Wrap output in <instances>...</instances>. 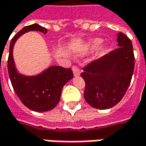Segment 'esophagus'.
<instances>
[{
  "label": "esophagus",
  "instance_id": "esophagus-1",
  "mask_svg": "<svg viewBox=\"0 0 146 146\" xmlns=\"http://www.w3.org/2000/svg\"><path fill=\"white\" fill-rule=\"evenodd\" d=\"M73 73L74 77H77V76L80 75V69L74 66V67H73Z\"/></svg>",
  "mask_w": 146,
  "mask_h": 146
}]
</instances>
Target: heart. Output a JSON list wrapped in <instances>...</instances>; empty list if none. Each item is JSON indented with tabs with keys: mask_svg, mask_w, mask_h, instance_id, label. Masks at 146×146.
<instances>
[{
	"mask_svg": "<svg viewBox=\"0 0 146 146\" xmlns=\"http://www.w3.org/2000/svg\"><path fill=\"white\" fill-rule=\"evenodd\" d=\"M103 39L101 38H93L89 41H88L83 46H81L79 49H78V53L79 55H84V54H86L88 52H92L94 50H95L96 48H98L99 46H101V44L103 43ZM109 51V48L107 46H104V47H101L98 52V56L99 57H103Z\"/></svg>",
	"mask_w": 146,
	"mask_h": 146,
	"instance_id": "heart-1",
	"label": "heart"
}]
</instances>
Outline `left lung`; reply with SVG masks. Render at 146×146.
I'll use <instances>...</instances> for the list:
<instances>
[{
    "label": "left lung",
    "instance_id": "left-lung-1",
    "mask_svg": "<svg viewBox=\"0 0 146 146\" xmlns=\"http://www.w3.org/2000/svg\"><path fill=\"white\" fill-rule=\"evenodd\" d=\"M118 48L84 68V99L93 108L107 110L116 105L129 86L135 68L131 41L122 33L117 34Z\"/></svg>",
    "mask_w": 146,
    "mask_h": 146
}]
</instances>
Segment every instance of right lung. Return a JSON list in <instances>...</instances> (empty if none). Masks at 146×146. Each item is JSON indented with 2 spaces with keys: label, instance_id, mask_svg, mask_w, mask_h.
<instances>
[{
  "label": "right lung",
  "instance_id": "add662e5",
  "mask_svg": "<svg viewBox=\"0 0 146 146\" xmlns=\"http://www.w3.org/2000/svg\"><path fill=\"white\" fill-rule=\"evenodd\" d=\"M37 31L46 34L47 30L38 24L23 27L10 43L8 58V73L17 95L31 110L46 112L52 110L58 104L63 86L73 78L71 68L51 66L38 74L27 76L20 73L15 65L13 48L17 40L28 32Z\"/></svg>",
  "mask_w": 146,
  "mask_h": 146
}]
</instances>
